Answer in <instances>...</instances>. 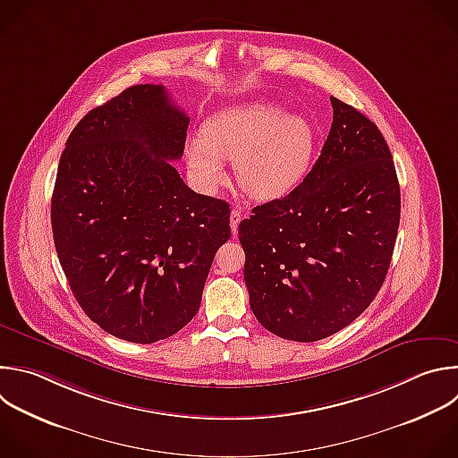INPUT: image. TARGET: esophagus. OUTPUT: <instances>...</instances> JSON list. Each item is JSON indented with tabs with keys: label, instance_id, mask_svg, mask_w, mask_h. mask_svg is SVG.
I'll return each mask as SVG.
<instances>
[{
	"label": "esophagus",
	"instance_id": "obj_1",
	"mask_svg": "<svg viewBox=\"0 0 458 458\" xmlns=\"http://www.w3.org/2000/svg\"><path fill=\"white\" fill-rule=\"evenodd\" d=\"M241 219H242V214H241V210L233 208V210L230 212V228H232V233H233V235H237V228H239V223H241Z\"/></svg>",
	"mask_w": 458,
	"mask_h": 458
}]
</instances>
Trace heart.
<instances>
[{"instance_id":"1","label":"heart","mask_w":458,"mask_h":458,"mask_svg":"<svg viewBox=\"0 0 458 458\" xmlns=\"http://www.w3.org/2000/svg\"><path fill=\"white\" fill-rule=\"evenodd\" d=\"M313 141V127L300 114L262 102L230 106L205 122L203 136L189 140L187 162L205 191L223 182V160L235 162L241 187L255 199L271 201L308 174Z\"/></svg>"}]
</instances>
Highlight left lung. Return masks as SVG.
<instances>
[{"instance_id": "left-lung-1", "label": "left lung", "mask_w": 458, "mask_h": 458, "mask_svg": "<svg viewBox=\"0 0 458 458\" xmlns=\"http://www.w3.org/2000/svg\"><path fill=\"white\" fill-rule=\"evenodd\" d=\"M333 125L310 174L239 225L250 308L269 333L324 340L381 289L399 228L390 148L363 113L331 97Z\"/></svg>"}]
</instances>
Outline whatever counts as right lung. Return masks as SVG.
I'll use <instances>...</instances> for the list:
<instances>
[{"instance_id": "1", "label": "right lung", "mask_w": 458, "mask_h": 458, "mask_svg": "<svg viewBox=\"0 0 458 458\" xmlns=\"http://www.w3.org/2000/svg\"><path fill=\"white\" fill-rule=\"evenodd\" d=\"M191 118L162 84H138L91 109L61 155L52 230L79 306L106 333L155 344L199 311L226 201L191 191L171 164Z\"/></svg>"}]
</instances>
